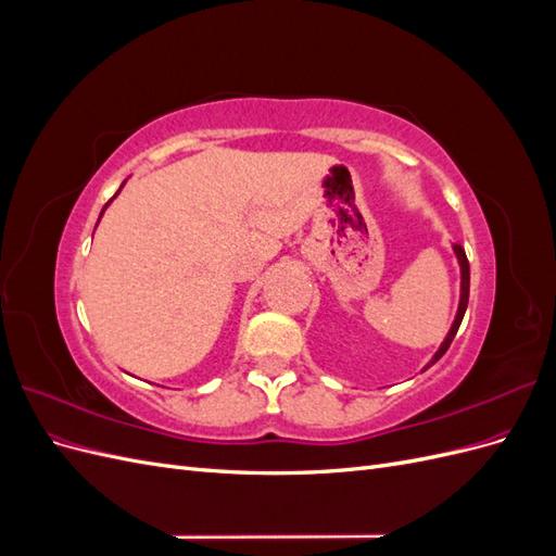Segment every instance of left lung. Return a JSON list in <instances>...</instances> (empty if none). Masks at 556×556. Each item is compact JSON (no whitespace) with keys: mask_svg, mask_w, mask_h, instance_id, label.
I'll list each match as a JSON object with an SVG mask.
<instances>
[{"mask_svg":"<svg viewBox=\"0 0 556 556\" xmlns=\"http://www.w3.org/2000/svg\"><path fill=\"white\" fill-rule=\"evenodd\" d=\"M452 248H454V255H457L459 266H462V296H459V311H457V317H454V323H452V327H450V331H447V336H445V341L441 343V348H439V350H435V355L431 357V362H429L425 368H429L431 364H435V362H439V359L445 355L447 348H450V343H452V339H454V333H457V329H459V325H462L464 313H466V306H468V288H470V268H468V260H466V252H464V248H462L459 243H454Z\"/></svg>","mask_w":556,"mask_h":556,"instance_id":"8db88e82","label":"left lung"}]
</instances>
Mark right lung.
<instances>
[{"label":"right lung","mask_w":556,"mask_h":556,"mask_svg":"<svg viewBox=\"0 0 556 556\" xmlns=\"http://www.w3.org/2000/svg\"><path fill=\"white\" fill-rule=\"evenodd\" d=\"M123 185H125V182H123ZM123 185H121V188H123ZM117 192H121V190H117ZM117 192H115V194H117ZM113 199H115V197H113ZM113 199H111V201H113ZM111 201H106V206H109V204H111ZM106 206H104V208H102V215H104V211H106ZM102 215H99V217H102ZM97 225H99V220H97Z\"/></svg>","instance_id":"obj_1"}]
</instances>
